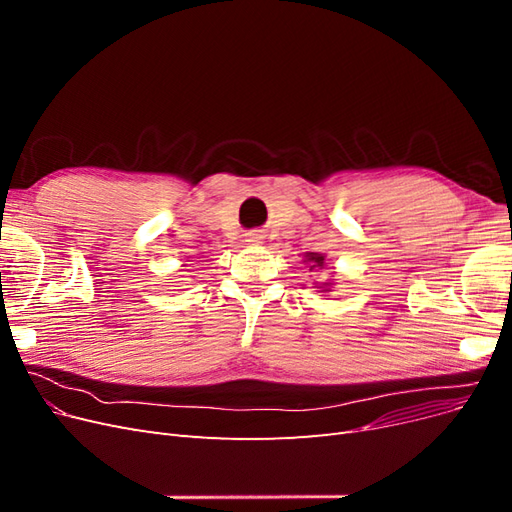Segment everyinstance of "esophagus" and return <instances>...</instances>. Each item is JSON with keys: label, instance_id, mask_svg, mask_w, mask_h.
Returning a JSON list of instances; mask_svg holds the SVG:
<instances>
[{"label": "esophagus", "instance_id": "34e87169", "mask_svg": "<svg viewBox=\"0 0 512 512\" xmlns=\"http://www.w3.org/2000/svg\"><path fill=\"white\" fill-rule=\"evenodd\" d=\"M260 239H262L260 232H250V235H247V241L250 243H260Z\"/></svg>", "mask_w": 512, "mask_h": 512}]
</instances>
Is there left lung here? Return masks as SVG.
<instances>
[{
	"label": "left lung",
	"mask_w": 512,
	"mask_h": 512,
	"mask_svg": "<svg viewBox=\"0 0 512 512\" xmlns=\"http://www.w3.org/2000/svg\"><path fill=\"white\" fill-rule=\"evenodd\" d=\"M305 262H309V265H312L309 269H316V267L322 269V267H324V256H322V254H316V252H307V254H305ZM331 286H333L331 282H324V284H322L324 292H327Z\"/></svg>",
	"instance_id": "8db88e82"
}]
</instances>
